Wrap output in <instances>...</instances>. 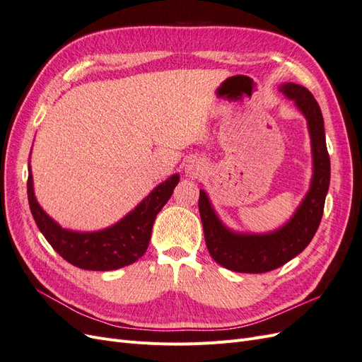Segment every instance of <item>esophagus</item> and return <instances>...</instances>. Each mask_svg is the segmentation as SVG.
I'll use <instances>...</instances> for the list:
<instances>
[{"instance_id":"esophagus-1","label":"esophagus","mask_w":362,"mask_h":362,"mask_svg":"<svg viewBox=\"0 0 362 362\" xmlns=\"http://www.w3.org/2000/svg\"><path fill=\"white\" fill-rule=\"evenodd\" d=\"M193 172V169L192 168H189V173H192Z\"/></svg>"}]
</instances>
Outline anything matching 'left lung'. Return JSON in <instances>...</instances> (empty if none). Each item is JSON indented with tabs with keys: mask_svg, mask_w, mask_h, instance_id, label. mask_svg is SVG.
<instances>
[{
	"mask_svg": "<svg viewBox=\"0 0 362 362\" xmlns=\"http://www.w3.org/2000/svg\"><path fill=\"white\" fill-rule=\"evenodd\" d=\"M308 120L314 175L311 189L291 221L276 233L242 235L228 231L218 221L205 192H199V214L208 252L225 269L240 273H266L286 264L310 245L320 225L331 180V160L326 148L323 116L313 93L303 86L287 83L279 87Z\"/></svg>",
	"mask_w": 362,
	"mask_h": 362,
	"instance_id": "1",
	"label": "left lung"
}]
</instances>
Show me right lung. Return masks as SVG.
<instances>
[{
  "label": "right lung",
  "instance_id": "add662e5",
  "mask_svg": "<svg viewBox=\"0 0 362 362\" xmlns=\"http://www.w3.org/2000/svg\"><path fill=\"white\" fill-rule=\"evenodd\" d=\"M178 181V175H173L152 190L148 198L122 221L98 233H74L54 222L35 198L31 173L27 180V193L35 222L52 249L75 267L105 272L133 264L144 257L156 217L169 201Z\"/></svg>",
  "mask_w": 362,
  "mask_h": 362
}]
</instances>
